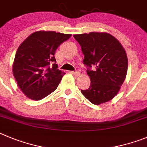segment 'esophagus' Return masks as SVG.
<instances>
[{
	"mask_svg": "<svg viewBox=\"0 0 147 147\" xmlns=\"http://www.w3.org/2000/svg\"><path fill=\"white\" fill-rule=\"evenodd\" d=\"M72 75H75V76H78V75H80V72H78V71H75V72H72Z\"/></svg>",
	"mask_w": 147,
	"mask_h": 147,
	"instance_id": "34e87169",
	"label": "esophagus"
}]
</instances>
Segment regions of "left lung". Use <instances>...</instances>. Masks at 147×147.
I'll use <instances>...</instances> for the list:
<instances>
[{"instance_id": "8db88e82", "label": "left lung", "mask_w": 147, "mask_h": 147, "mask_svg": "<svg viewBox=\"0 0 147 147\" xmlns=\"http://www.w3.org/2000/svg\"><path fill=\"white\" fill-rule=\"evenodd\" d=\"M84 55L91 85L81 90L86 98L94 105L113 99L120 89L127 72L125 49L114 36L108 33L91 32L73 36Z\"/></svg>"}]
</instances>
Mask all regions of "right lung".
Instances as JSON below:
<instances>
[{
    "instance_id": "add662e5",
    "label": "right lung",
    "mask_w": 147,
    "mask_h": 147,
    "mask_svg": "<svg viewBox=\"0 0 147 147\" xmlns=\"http://www.w3.org/2000/svg\"><path fill=\"white\" fill-rule=\"evenodd\" d=\"M71 36L55 31H36L19 46L13 75L29 99L42 100L57 88L65 73L58 69L54 55L59 46Z\"/></svg>"
}]
</instances>
